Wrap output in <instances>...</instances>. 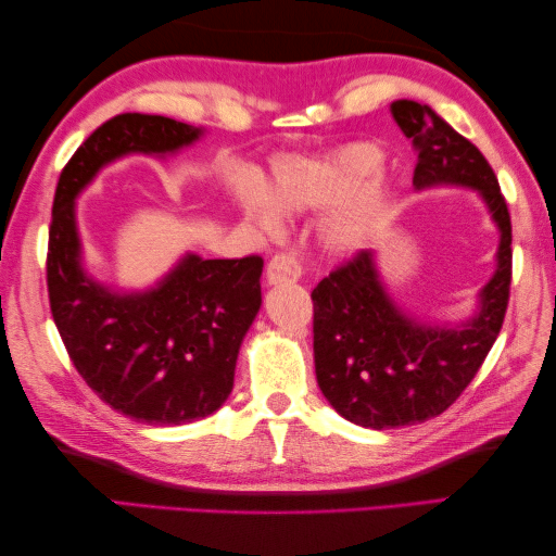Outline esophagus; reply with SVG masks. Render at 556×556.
Segmentation results:
<instances>
[{"label": "esophagus", "instance_id": "34e87169", "mask_svg": "<svg viewBox=\"0 0 556 556\" xmlns=\"http://www.w3.org/2000/svg\"><path fill=\"white\" fill-rule=\"evenodd\" d=\"M300 263L293 256V253H276L268 261V268H266V278L270 286H278V283H295L300 278Z\"/></svg>", "mask_w": 556, "mask_h": 556}]
</instances>
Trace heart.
I'll list each match as a JSON object with an SVG mask.
<instances>
[{"instance_id":"1","label":"heart","mask_w":556,"mask_h":556,"mask_svg":"<svg viewBox=\"0 0 556 556\" xmlns=\"http://www.w3.org/2000/svg\"><path fill=\"white\" fill-rule=\"evenodd\" d=\"M381 169V154L371 144H352L327 157L278 160L273 167V202L283 208H327L352 202L325 229V241L338 251H350L367 239V233L384 206V194L375 185ZM239 199L258 222L273 229L278 214L268 194L256 181L239 187Z\"/></svg>"}]
</instances>
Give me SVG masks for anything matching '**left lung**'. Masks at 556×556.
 Returning <instances> with one entry per match:
<instances>
[{"instance_id": "1", "label": "left lung", "mask_w": 556, "mask_h": 556, "mask_svg": "<svg viewBox=\"0 0 556 556\" xmlns=\"http://www.w3.org/2000/svg\"><path fill=\"white\" fill-rule=\"evenodd\" d=\"M391 115L418 154L416 189H478L500 229L497 270L480 290V311L458 327L421 325L391 303L362 249L313 290L315 375L327 402L364 429H396L443 414L483 367L503 327L513 280V224L497 177L476 144L414 100Z\"/></svg>"}]
</instances>
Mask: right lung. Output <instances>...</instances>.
I'll return each mask as SVG.
<instances>
[{"label": "right lung", "mask_w": 556, "mask_h": 556, "mask_svg": "<svg viewBox=\"0 0 556 556\" xmlns=\"http://www.w3.org/2000/svg\"><path fill=\"white\" fill-rule=\"evenodd\" d=\"M199 135V127L165 115H115L73 152L53 197V323L86 384L115 412L152 426L192 424L229 399L241 340L261 307L263 258L189 253L157 288L121 295L80 266L73 202L108 162L127 152H177Z\"/></svg>", "instance_id": "1"}]
</instances>
